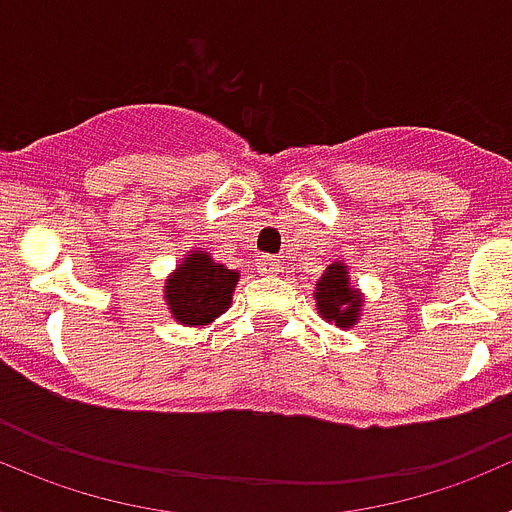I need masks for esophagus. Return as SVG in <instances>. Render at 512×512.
<instances>
[{"instance_id":"obj_1","label":"esophagus","mask_w":512,"mask_h":512,"mask_svg":"<svg viewBox=\"0 0 512 512\" xmlns=\"http://www.w3.org/2000/svg\"><path fill=\"white\" fill-rule=\"evenodd\" d=\"M259 271L261 274H277L279 271V259L277 256H259Z\"/></svg>"}]
</instances>
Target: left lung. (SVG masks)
<instances>
[{
  "label": "left lung",
  "instance_id": "obj_1",
  "mask_svg": "<svg viewBox=\"0 0 512 512\" xmlns=\"http://www.w3.org/2000/svg\"><path fill=\"white\" fill-rule=\"evenodd\" d=\"M315 300H318V310L325 320H333L338 328H348L356 323L359 315V295H356L351 284H348V271L343 264L328 266L323 277H320L318 289H315Z\"/></svg>",
  "mask_w": 512,
  "mask_h": 512
}]
</instances>
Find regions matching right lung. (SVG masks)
Returning a JSON list of instances; mask_svg holds the SVG:
<instances>
[{"mask_svg":"<svg viewBox=\"0 0 512 512\" xmlns=\"http://www.w3.org/2000/svg\"><path fill=\"white\" fill-rule=\"evenodd\" d=\"M238 274L207 253H189L174 277L166 282V302L174 318L184 325H205L230 305Z\"/></svg>","mask_w":512,"mask_h":512,"instance_id":"right-lung-1","label":"right lung"}]
</instances>
